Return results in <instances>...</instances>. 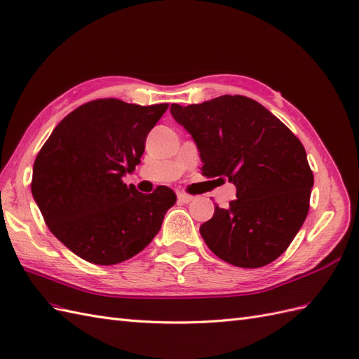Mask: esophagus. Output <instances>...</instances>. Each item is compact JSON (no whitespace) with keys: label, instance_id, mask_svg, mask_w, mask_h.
<instances>
[{"label":"esophagus","instance_id":"1","mask_svg":"<svg viewBox=\"0 0 359 359\" xmlns=\"http://www.w3.org/2000/svg\"><path fill=\"white\" fill-rule=\"evenodd\" d=\"M177 198H179V201H182V203H189V201H192V198H194V197L187 194V192H179Z\"/></svg>","mask_w":359,"mask_h":359}]
</instances>
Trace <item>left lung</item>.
<instances>
[{"label":"left lung","mask_w":359,"mask_h":359,"mask_svg":"<svg viewBox=\"0 0 359 359\" xmlns=\"http://www.w3.org/2000/svg\"><path fill=\"white\" fill-rule=\"evenodd\" d=\"M200 151L201 174L236 187V198L200 226L219 259L259 269L278 259L309 210L314 176L299 137L258 101L222 95L201 104H171Z\"/></svg>","instance_id":"obj_1"}]
</instances>
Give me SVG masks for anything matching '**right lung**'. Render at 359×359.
<instances>
[{
    "mask_svg": "<svg viewBox=\"0 0 359 359\" xmlns=\"http://www.w3.org/2000/svg\"><path fill=\"white\" fill-rule=\"evenodd\" d=\"M168 104L100 98L72 110L36 156L32 194L51 233L81 259L115 265L144 250L176 194H142L123 176L141 162L147 135Z\"/></svg>",
    "mask_w": 359,
    "mask_h": 359,
    "instance_id": "1",
    "label": "right lung"
}]
</instances>
